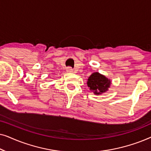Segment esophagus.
<instances>
[{
  "instance_id": "esophagus-1",
  "label": "esophagus",
  "mask_w": 151,
  "mask_h": 151,
  "mask_svg": "<svg viewBox=\"0 0 151 151\" xmlns=\"http://www.w3.org/2000/svg\"><path fill=\"white\" fill-rule=\"evenodd\" d=\"M67 71L72 72V71H73V69H72L71 67H67Z\"/></svg>"
}]
</instances>
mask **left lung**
Returning a JSON list of instances; mask_svg holds the SVG:
<instances>
[{
    "mask_svg": "<svg viewBox=\"0 0 151 151\" xmlns=\"http://www.w3.org/2000/svg\"><path fill=\"white\" fill-rule=\"evenodd\" d=\"M110 80L98 72L92 73L87 81V85L90 88L89 89L96 95H100L106 92L110 86Z\"/></svg>",
    "mask_w": 151,
    "mask_h": 151,
    "instance_id": "left-lung-1",
    "label": "left lung"
}]
</instances>
